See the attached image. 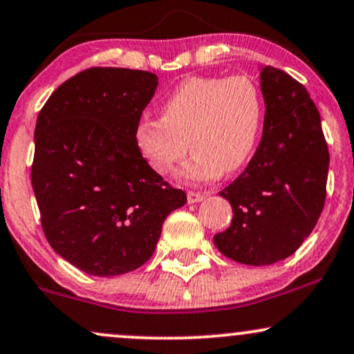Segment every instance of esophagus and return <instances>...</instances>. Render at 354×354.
Wrapping results in <instances>:
<instances>
[{"label":"esophagus","mask_w":354,"mask_h":354,"mask_svg":"<svg viewBox=\"0 0 354 354\" xmlns=\"http://www.w3.org/2000/svg\"><path fill=\"white\" fill-rule=\"evenodd\" d=\"M205 200V194L200 191H188V203H200Z\"/></svg>","instance_id":"esophagus-1"}]
</instances>
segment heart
<instances>
[{"label":"heart","instance_id":"obj_1","mask_svg":"<svg viewBox=\"0 0 354 354\" xmlns=\"http://www.w3.org/2000/svg\"><path fill=\"white\" fill-rule=\"evenodd\" d=\"M265 120V101L253 78L245 75L194 76L161 104V118H143L135 143L146 165L168 176L188 153L193 156L180 176L209 181L236 173L258 145Z\"/></svg>","mask_w":354,"mask_h":354}]
</instances>
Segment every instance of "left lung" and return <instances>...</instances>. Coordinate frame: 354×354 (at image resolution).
Segmentation results:
<instances>
[{
    "mask_svg": "<svg viewBox=\"0 0 354 354\" xmlns=\"http://www.w3.org/2000/svg\"><path fill=\"white\" fill-rule=\"evenodd\" d=\"M261 91V143L245 171L219 191L233 219L213 238L226 258L250 266L288 258L310 236L324 208L330 165L318 108L306 88L265 66Z\"/></svg>",
    "mask_w": 354,
    "mask_h": 354,
    "instance_id": "left-lung-1",
    "label": "left lung"
}]
</instances>
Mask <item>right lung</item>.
Listing matches in <instances>:
<instances>
[{
	"instance_id": "right-lung-1",
	"label": "right lung",
	"mask_w": 354,
	"mask_h": 354,
	"mask_svg": "<svg viewBox=\"0 0 354 354\" xmlns=\"http://www.w3.org/2000/svg\"><path fill=\"white\" fill-rule=\"evenodd\" d=\"M156 86L149 71L89 68L59 84L38 115L31 185L43 233L88 274L145 265L166 216L186 203L185 191L154 173L135 143Z\"/></svg>"
}]
</instances>
